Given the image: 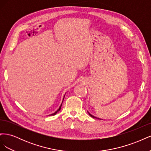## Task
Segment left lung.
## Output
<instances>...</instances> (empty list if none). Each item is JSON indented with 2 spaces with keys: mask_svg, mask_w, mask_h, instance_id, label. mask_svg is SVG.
<instances>
[{
  "mask_svg": "<svg viewBox=\"0 0 151 151\" xmlns=\"http://www.w3.org/2000/svg\"><path fill=\"white\" fill-rule=\"evenodd\" d=\"M88 113H89V115L91 116V117H93V118H98V119H99V120H101V119H100V118H97V117H96V116H93V115H91V113H89V111H88Z\"/></svg>",
  "mask_w": 151,
  "mask_h": 151,
  "instance_id": "8db88e82",
  "label": "left lung"
}]
</instances>
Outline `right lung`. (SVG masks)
I'll return each instance as SVG.
<instances>
[{
    "label": "right lung",
    "instance_id": "add662e5",
    "mask_svg": "<svg viewBox=\"0 0 151 151\" xmlns=\"http://www.w3.org/2000/svg\"><path fill=\"white\" fill-rule=\"evenodd\" d=\"M64 98H65V95H64V96H63V99H64ZM63 101H62V104H61V105L60 106V107H59V108L57 109V110L55 112V113H52V114H51V115H56V114L57 113V112H58L60 110V109H61V107H62V103H63Z\"/></svg>",
    "mask_w": 151,
    "mask_h": 151
}]
</instances>
